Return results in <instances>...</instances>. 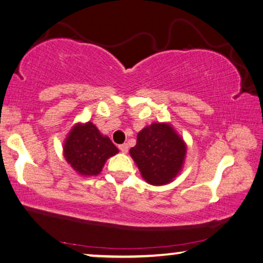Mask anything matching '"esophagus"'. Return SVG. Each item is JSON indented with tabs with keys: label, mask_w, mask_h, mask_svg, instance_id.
I'll use <instances>...</instances> for the list:
<instances>
[{
	"label": "esophagus",
	"mask_w": 263,
	"mask_h": 263,
	"mask_svg": "<svg viewBox=\"0 0 263 263\" xmlns=\"http://www.w3.org/2000/svg\"><path fill=\"white\" fill-rule=\"evenodd\" d=\"M128 144L127 143H123V144H120L119 145V149H120V152L121 153H123V154H127L128 153Z\"/></svg>",
	"instance_id": "1"
}]
</instances>
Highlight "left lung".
Wrapping results in <instances>:
<instances>
[{
    "mask_svg": "<svg viewBox=\"0 0 263 263\" xmlns=\"http://www.w3.org/2000/svg\"><path fill=\"white\" fill-rule=\"evenodd\" d=\"M129 154L142 178L150 185L161 186L171 183L182 171L186 143L170 123L154 122L139 132L136 145Z\"/></svg>",
    "mask_w": 263,
    "mask_h": 263,
    "instance_id": "obj_1",
    "label": "left lung"
}]
</instances>
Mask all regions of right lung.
I'll return each instance as SVG.
<instances>
[{
  "label": "right lung",
  "instance_id": "right-lung-1",
  "mask_svg": "<svg viewBox=\"0 0 263 263\" xmlns=\"http://www.w3.org/2000/svg\"><path fill=\"white\" fill-rule=\"evenodd\" d=\"M64 157L73 170L84 177L98 176L106 161L119 153L108 136L102 135L92 122H78L63 145Z\"/></svg>",
  "mask_w": 263,
  "mask_h": 263
}]
</instances>
